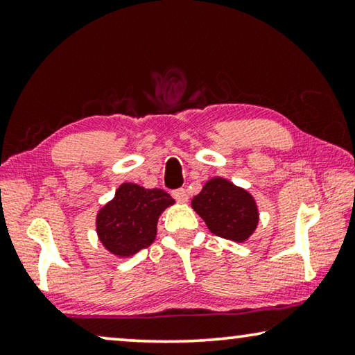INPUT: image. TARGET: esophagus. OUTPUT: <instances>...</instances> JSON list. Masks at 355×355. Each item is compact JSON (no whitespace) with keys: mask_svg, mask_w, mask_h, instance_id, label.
<instances>
[{"mask_svg":"<svg viewBox=\"0 0 355 355\" xmlns=\"http://www.w3.org/2000/svg\"><path fill=\"white\" fill-rule=\"evenodd\" d=\"M172 196H173V198H175L178 202H188V193H187V191H184L183 188L173 191Z\"/></svg>","mask_w":355,"mask_h":355,"instance_id":"obj_1","label":"esophagus"}]
</instances>
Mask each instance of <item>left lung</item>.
<instances>
[{"label":"left lung","instance_id":"1","mask_svg":"<svg viewBox=\"0 0 355 355\" xmlns=\"http://www.w3.org/2000/svg\"><path fill=\"white\" fill-rule=\"evenodd\" d=\"M191 207L204 219L211 234L245 243L256 232L259 224L257 202L250 191L237 187L224 177H211Z\"/></svg>","mask_w":355,"mask_h":355}]
</instances>
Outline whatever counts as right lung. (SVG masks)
<instances>
[{
    "label": "right lung",
    "instance_id": "obj_1",
    "mask_svg": "<svg viewBox=\"0 0 355 355\" xmlns=\"http://www.w3.org/2000/svg\"><path fill=\"white\" fill-rule=\"evenodd\" d=\"M173 204L175 199L164 189L121 183L114 198L96 213L99 243L110 254L121 259L148 248L156 239L159 216Z\"/></svg>",
    "mask_w": 355,
    "mask_h": 355
}]
</instances>
